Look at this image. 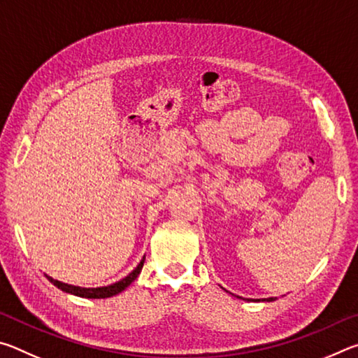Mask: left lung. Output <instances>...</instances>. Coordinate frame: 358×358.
Listing matches in <instances>:
<instances>
[{
    "mask_svg": "<svg viewBox=\"0 0 358 358\" xmlns=\"http://www.w3.org/2000/svg\"><path fill=\"white\" fill-rule=\"evenodd\" d=\"M270 300H271V299H270Z\"/></svg>",
    "mask_w": 358,
    "mask_h": 358,
    "instance_id": "8db88e82",
    "label": "left lung"
}]
</instances>
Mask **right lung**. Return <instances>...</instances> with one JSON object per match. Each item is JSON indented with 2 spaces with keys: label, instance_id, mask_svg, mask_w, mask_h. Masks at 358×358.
Segmentation results:
<instances>
[{
  "label": "right lung",
  "instance_id": "1",
  "mask_svg": "<svg viewBox=\"0 0 358 358\" xmlns=\"http://www.w3.org/2000/svg\"><path fill=\"white\" fill-rule=\"evenodd\" d=\"M145 259H142V262L138 264L134 270L131 271V273L123 278V280L110 284V286H104V287H96V289H87V287H78V286H71V284H64V282H59L57 280H53V278L47 276V280L50 281L52 284H55L58 289L64 290V292H69V294H74L77 296H85V299H107V296H112V295H117L120 292H123V290L129 286V284L136 280L141 273L142 266H143Z\"/></svg>",
  "mask_w": 358,
  "mask_h": 358
}]
</instances>
